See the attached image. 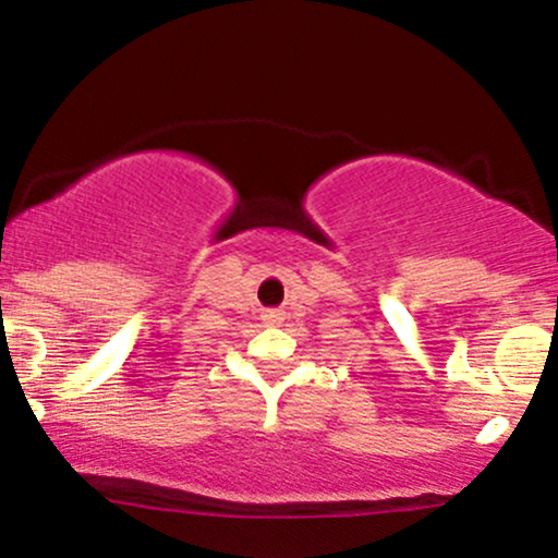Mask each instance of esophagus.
<instances>
[{"label": "esophagus", "instance_id": "esophagus-1", "mask_svg": "<svg viewBox=\"0 0 558 558\" xmlns=\"http://www.w3.org/2000/svg\"><path fill=\"white\" fill-rule=\"evenodd\" d=\"M262 317H265L267 325H280V323H283V312H280V310H265V315H262Z\"/></svg>", "mask_w": 558, "mask_h": 558}]
</instances>
